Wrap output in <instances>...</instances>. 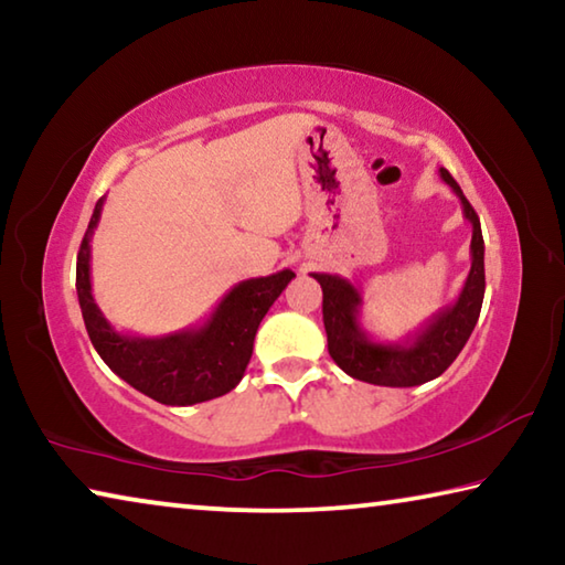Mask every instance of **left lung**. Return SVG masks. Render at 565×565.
Wrapping results in <instances>:
<instances>
[{"label":"left lung","instance_id":"8db88e82","mask_svg":"<svg viewBox=\"0 0 565 565\" xmlns=\"http://www.w3.org/2000/svg\"><path fill=\"white\" fill-rule=\"evenodd\" d=\"M441 171V179L461 199L463 216L473 228L471 236V271L458 299L446 306L424 329L401 343L374 341L361 329V294L349 279L337 274H313L323 291V329H327L329 353L341 371L351 379L366 381L374 386H420L434 381L451 366L454 359L466 347L478 321L486 291L483 274V234L473 206L468 204L456 179Z\"/></svg>","mask_w":565,"mask_h":565}]
</instances>
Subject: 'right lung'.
Listing matches in <instances>:
<instances>
[{"label":"right lung","instance_id":"obj_1","mask_svg":"<svg viewBox=\"0 0 565 565\" xmlns=\"http://www.w3.org/2000/svg\"><path fill=\"white\" fill-rule=\"evenodd\" d=\"M102 206L104 199L94 206L76 254V296L94 349L114 374L164 406H191L228 394L248 366L262 319L296 274L284 269L238 281L199 327L167 337H129L104 319L92 294V236Z\"/></svg>","mask_w":565,"mask_h":565}]
</instances>
